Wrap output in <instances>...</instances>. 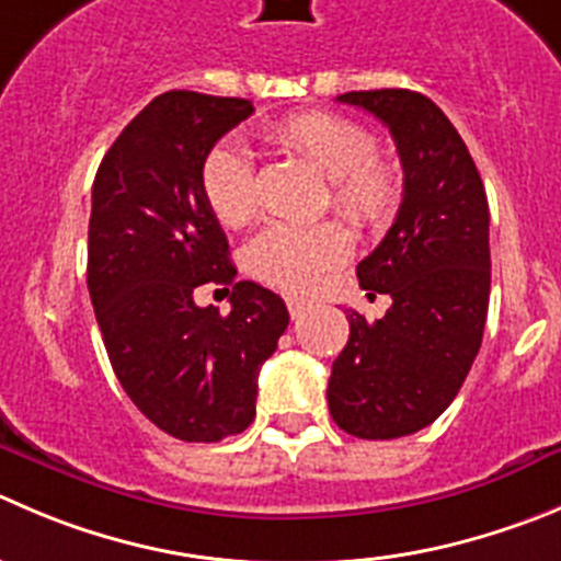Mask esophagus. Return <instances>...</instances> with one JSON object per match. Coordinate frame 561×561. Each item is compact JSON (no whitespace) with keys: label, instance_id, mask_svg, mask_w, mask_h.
Segmentation results:
<instances>
[{"label":"esophagus","instance_id":"34e87169","mask_svg":"<svg viewBox=\"0 0 561 561\" xmlns=\"http://www.w3.org/2000/svg\"><path fill=\"white\" fill-rule=\"evenodd\" d=\"M286 308H289L291 319H297L308 311V302L302 297H286Z\"/></svg>","mask_w":561,"mask_h":561}]
</instances>
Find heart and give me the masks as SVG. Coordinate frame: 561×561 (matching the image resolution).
<instances>
[{
	"label": "heart",
	"instance_id": "1",
	"mask_svg": "<svg viewBox=\"0 0 561 561\" xmlns=\"http://www.w3.org/2000/svg\"><path fill=\"white\" fill-rule=\"evenodd\" d=\"M266 137L272 146L330 179L335 211L357 228L377 231L397 217L404 195L402 170L393 159L375 153V140L360 124L333 112H297L272 124ZM201 186L211 215L222 226H244L259 209L253 164L239 146H220L206 157ZM350 250V237L335 222H272L250 242L248 264L277 289L308 291Z\"/></svg>",
	"mask_w": 561,
	"mask_h": 561
}]
</instances>
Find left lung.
<instances>
[{
    "instance_id": "obj_1",
    "label": "left lung",
    "mask_w": 561,
    "mask_h": 561,
    "mask_svg": "<svg viewBox=\"0 0 561 561\" xmlns=\"http://www.w3.org/2000/svg\"><path fill=\"white\" fill-rule=\"evenodd\" d=\"M341 104L380 117L397 142L404 195L357 280L391 295L386 317H350L333 360L330 415L364 440L430 426L455 402L482 346L490 300V211L484 184L449 117L415 90H352Z\"/></svg>"
}]
</instances>
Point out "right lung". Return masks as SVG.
I'll use <instances>...</instances> for the list:
<instances>
[{"label":"right lung","instance_id":"obj_1","mask_svg":"<svg viewBox=\"0 0 561 561\" xmlns=\"http://www.w3.org/2000/svg\"><path fill=\"white\" fill-rule=\"evenodd\" d=\"M248 99L168 90L121 131L93 181L88 291L106 355L148 421L186 444H217L255 419L259 369L289 311L275 291L237 280L228 239L201 186ZM220 285L232 313L194 302Z\"/></svg>","mask_w":561,"mask_h":561}]
</instances>
